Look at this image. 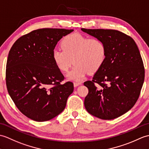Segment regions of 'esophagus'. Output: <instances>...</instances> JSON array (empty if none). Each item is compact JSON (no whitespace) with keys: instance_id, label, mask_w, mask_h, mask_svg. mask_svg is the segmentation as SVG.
<instances>
[{"instance_id":"esophagus-1","label":"esophagus","mask_w":149,"mask_h":149,"mask_svg":"<svg viewBox=\"0 0 149 149\" xmlns=\"http://www.w3.org/2000/svg\"><path fill=\"white\" fill-rule=\"evenodd\" d=\"M73 85H74V87H78V86L81 85V83H80V82H74Z\"/></svg>"}]
</instances>
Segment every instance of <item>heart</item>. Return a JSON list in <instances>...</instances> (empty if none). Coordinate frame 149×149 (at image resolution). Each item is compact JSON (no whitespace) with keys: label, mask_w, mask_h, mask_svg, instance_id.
Here are the masks:
<instances>
[{"label":"heart","mask_w":149,"mask_h":149,"mask_svg":"<svg viewBox=\"0 0 149 149\" xmlns=\"http://www.w3.org/2000/svg\"><path fill=\"white\" fill-rule=\"evenodd\" d=\"M61 49L52 52V59L56 67L66 72L72 64L74 65L67 74L69 80L81 81L88 73L94 74L102 67L107 58V47L100 38H89L79 33L68 34L62 39Z\"/></svg>","instance_id":"obj_1"}]
</instances>
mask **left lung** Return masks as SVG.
Wrapping results in <instances>:
<instances>
[{"label":"left lung","mask_w":149,"mask_h":149,"mask_svg":"<svg viewBox=\"0 0 149 149\" xmlns=\"http://www.w3.org/2000/svg\"><path fill=\"white\" fill-rule=\"evenodd\" d=\"M81 31L101 39L107 47L104 63L93 80L84 82L88 89L85 107L101 119H114L131 110L139 97L145 78L140 51L133 38L117 30Z\"/></svg>","instance_id":"obj_1"}]
</instances>
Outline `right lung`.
Instances as JSON below:
<instances>
[{
  "label": "right lung",
  "instance_id": "obj_1",
  "mask_svg": "<svg viewBox=\"0 0 149 149\" xmlns=\"http://www.w3.org/2000/svg\"><path fill=\"white\" fill-rule=\"evenodd\" d=\"M72 29H40L18 39L9 52L6 80L16 107L31 119L44 122L64 110L73 84L56 67L52 52L57 42Z\"/></svg>",
  "mask_w": 149,
  "mask_h": 149
}]
</instances>
